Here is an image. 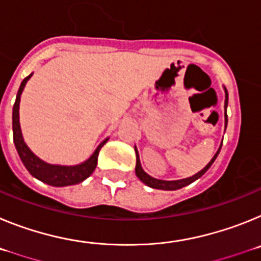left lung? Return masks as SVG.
Instances as JSON below:
<instances>
[{"label":"left lung","instance_id":"1","mask_svg":"<svg viewBox=\"0 0 261 261\" xmlns=\"http://www.w3.org/2000/svg\"><path fill=\"white\" fill-rule=\"evenodd\" d=\"M223 90H225V129H226V125H227V114H226V110H227V103H229V94H227V90H226V87H223ZM221 146H222V144L220 145V147H218L217 153L214 154L213 158L211 159V162L205 166L201 171H199L197 174L192 175V176H190V177H186V179H179V180H162V179H155V177H153V176H150L149 174H146V172L144 171V168H142L141 162H140V155H138L137 147L135 146V150H136V175H137V177L142 181V183L146 184V186L150 187V188H154V190H163V191L180 190V188H183V187L190 186L191 183H193V181L197 180L199 177H201L202 175L205 174V172L208 171L209 167L213 165V162L216 161V158L218 156V154H220Z\"/></svg>","mask_w":261,"mask_h":261}]
</instances>
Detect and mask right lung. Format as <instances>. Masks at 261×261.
Masks as SVG:
<instances>
[{"label":"right lung","instance_id":"1","mask_svg":"<svg viewBox=\"0 0 261 261\" xmlns=\"http://www.w3.org/2000/svg\"><path fill=\"white\" fill-rule=\"evenodd\" d=\"M32 73L22 81L19 90H18L17 99L14 103L13 107V137H14V145L17 147V151L20 156V161L23 162L24 167L27 168V171L32 175L34 177L39 179L40 181L45 184H49L53 187H66V186H74V184L84 181L85 179L93 174L95 170L96 163H98V155L99 151L102 149L103 145L108 141V138H106L105 141L99 144L96 147L93 155L86 159L85 162L80 163V165L74 166H61V165H50V163L41 161L39 156L30 150V147L27 146L24 140H23L22 130H20L19 124V103H20V95L23 93V89L26 86L27 81L31 78Z\"/></svg>","mask_w":261,"mask_h":261}]
</instances>
